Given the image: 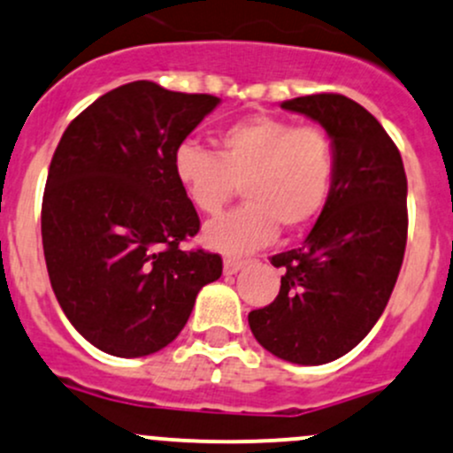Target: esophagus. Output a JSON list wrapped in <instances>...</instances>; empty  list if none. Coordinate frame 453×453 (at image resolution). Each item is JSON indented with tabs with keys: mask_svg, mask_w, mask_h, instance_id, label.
Here are the masks:
<instances>
[{
	"mask_svg": "<svg viewBox=\"0 0 453 453\" xmlns=\"http://www.w3.org/2000/svg\"><path fill=\"white\" fill-rule=\"evenodd\" d=\"M245 265H247V260L232 258V256H227V258L223 260V273H226V275H234V273H239V271H241Z\"/></svg>",
	"mask_w": 453,
	"mask_h": 453,
	"instance_id": "obj_1",
	"label": "esophagus"
}]
</instances>
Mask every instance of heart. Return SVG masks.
Returning a JSON list of instances; mask_svg holds the SVG:
<instances>
[{
	"label": "heart",
	"instance_id": "heart-1",
	"mask_svg": "<svg viewBox=\"0 0 453 453\" xmlns=\"http://www.w3.org/2000/svg\"><path fill=\"white\" fill-rule=\"evenodd\" d=\"M334 171V145L323 127L266 114L223 127L214 154L193 142L173 154L175 182L202 214H217L241 187L247 202L203 230L211 250L230 256L269 245L280 226L295 232L317 221Z\"/></svg>",
	"mask_w": 453,
	"mask_h": 453
}]
</instances>
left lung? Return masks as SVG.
Returning <instances> with one entry per match:
<instances>
[{
    "label": "left lung",
    "instance_id": "obj_1",
    "mask_svg": "<svg viewBox=\"0 0 453 453\" xmlns=\"http://www.w3.org/2000/svg\"><path fill=\"white\" fill-rule=\"evenodd\" d=\"M326 127L336 156L326 211L284 271L269 306L250 312L256 341L295 365H326L365 339L387 308L408 239V182L397 145L378 119L345 95L282 102Z\"/></svg>",
    "mask_w": 453,
    "mask_h": 453
}]
</instances>
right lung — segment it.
Returning <instances> with one entry per match:
<instances>
[{"label": "right lung", "mask_w": 453, "mask_h": 453, "mask_svg": "<svg viewBox=\"0 0 453 453\" xmlns=\"http://www.w3.org/2000/svg\"><path fill=\"white\" fill-rule=\"evenodd\" d=\"M217 104L139 80L95 99L56 147L41 211L47 273L71 326L106 354L163 349L221 278V256L180 250L199 217L173 178L175 150Z\"/></svg>", "instance_id": "add662e5"}]
</instances>
